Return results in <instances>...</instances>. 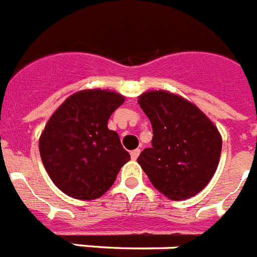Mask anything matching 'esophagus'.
I'll return each instance as SVG.
<instances>
[{
  "mask_svg": "<svg viewBox=\"0 0 257 257\" xmlns=\"http://www.w3.org/2000/svg\"><path fill=\"white\" fill-rule=\"evenodd\" d=\"M139 154H141V150H139V149L134 150V151H131V153H130L131 159H133V161H135V159H137V158L139 157Z\"/></svg>",
  "mask_w": 257,
  "mask_h": 257,
  "instance_id": "obj_1",
  "label": "esophagus"
}]
</instances>
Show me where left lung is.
I'll use <instances>...</instances> for the list:
<instances>
[{"instance_id":"left-lung-1","label":"left lung","mask_w":257,"mask_h":257,"mask_svg":"<svg viewBox=\"0 0 257 257\" xmlns=\"http://www.w3.org/2000/svg\"><path fill=\"white\" fill-rule=\"evenodd\" d=\"M138 103L149 116L151 147L138 158L142 170L171 200L192 198L210 183L221 154V135L200 108L178 94L150 90Z\"/></svg>"}]
</instances>
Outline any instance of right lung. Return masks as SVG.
<instances>
[{
	"instance_id": "1",
	"label": "right lung",
	"mask_w": 257,
	"mask_h": 257,
	"mask_svg": "<svg viewBox=\"0 0 257 257\" xmlns=\"http://www.w3.org/2000/svg\"><path fill=\"white\" fill-rule=\"evenodd\" d=\"M123 102L124 96L112 90H81L66 98L41 133L45 170L71 198L93 200L102 196L130 161L119 135L107 127Z\"/></svg>"
}]
</instances>
